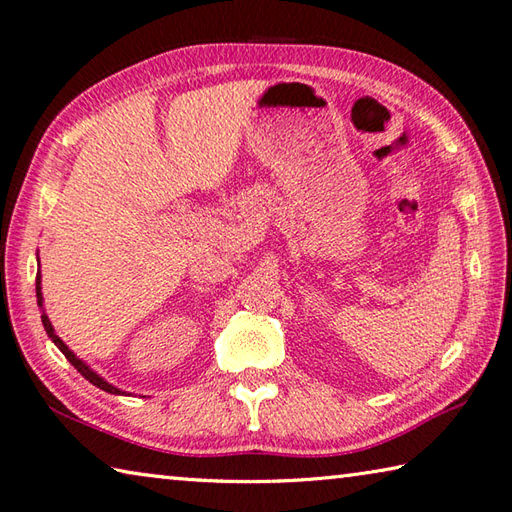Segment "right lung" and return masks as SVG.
Instances as JSON below:
<instances>
[{"mask_svg":"<svg viewBox=\"0 0 512 512\" xmlns=\"http://www.w3.org/2000/svg\"><path fill=\"white\" fill-rule=\"evenodd\" d=\"M37 304L41 306V309H43V293H41V274H37ZM41 322H43V328H45V333H48V337L52 339V342L56 344V348H59L61 352H63V355L67 357V361H70L72 363V366L78 370V372H81L83 374V377L89 381V383H94L96 385V388H100V390H105V392H109V394H124L122 390H118L116 388V385H111V383H107L105 379H102L100 377V374H96L92 368H89L87 366V363L85 361H81V359H78L76 355H74V352L70 350V348H67L65 344H63V339L59 337V335H56L54 333V328H52V322L48 320V315H45V311L41 313Z\"/></svg>","mask_w":512,"mask_h":512,"instance_id":"right-lung-1","label":"right lung"}]
</instances>
